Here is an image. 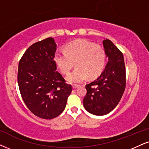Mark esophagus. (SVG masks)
<instances>
[{
	"instance_id": "obj_1",
	"label": "esophagus",
	"mask_w": 149,
	"mask_h": 149,
	"mask_svg": "<svg viewBox=\"0 0 149 149\" xmlns=\"http://www.w3.org/2000/svg\"><path fill=\"white\" fill-rule=\"evenodd\" d=\"M79 85H73L72 86V88L73 89H76V88H79Z\"/></svg>"
}]
</instances>
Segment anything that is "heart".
Here are the masks:
<instances>
[{
  "label": "heart",
  "instance_id": "heart-1",
  "mask_svg": "<svg viewBox=\"0 0 149 149\" xmlns=\"http://www.w3.org/2000/svg\"><path fill=\"white\" fill-rule=\"evenodd\" d=\"M106 55L104 47L86 40H77L68 43L64 52H56L54 61L62 74H69L76 63L77 69L67 77L68 82L81 83L89 77H98L106 65Z\"/></svg>",
  "mask_w": 149,
  "mask_h": 149
}]
</instances>
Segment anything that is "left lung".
Masks as SVG:
<instances>
[{
	"label": "left lung",
	"instance_id": "left-lung-1",
	"mask_svg": "<svg viewBox=\"0 0 149 149\" xmlns=\"http://www.w3.org/2000/svg\"><path fill=\"white\" fill-rule=\"evenodd\" d=\"M108 61L101 75L91 84L84 98V106L90 113L104 115L116 107L126 88V68L122 52L110 40L103 41Z\"/></svg>",
	"mask_w": 149,
	"mask_h": 149
}]
</instances>
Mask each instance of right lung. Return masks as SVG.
<instances>
[{
	"label": "right lung",
	"mask_w": 149,
	"mask_h": 149,
	"mask_svg": "<svg viewBox=\"0 0 149 149\" xmlns=\"http://www.w3.org/2000/svg\"><path fill=\"white\" fill-rule=\"evenodd\" d=\"M56 45L49 37L32 44L18 63V84L25 105L40 118H55L65 109L72 86L56 71Z\"/></svg>",
	"instance_id": "add662e5"
}]
</instances>
